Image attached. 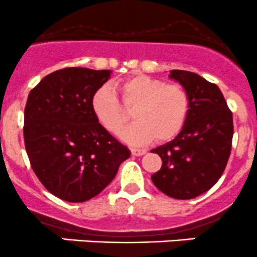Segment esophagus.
I'll return each instance as SVG.
<instances>
[{"label": "esophagus", "mask_w": 257, "mask_h": 257, "mask_svg": "<svg viewBox=\"0 0 257 257\" xmlns=\"http://www.w3.org/2000/svg\"><path fill=\"white\" fill-rule=\"evenodd\" d=\"M131 154L134 156H142V155L146 154V150L144 149H131Z\"/></svg>", "instance_id": "obj_1"}]
</instances>
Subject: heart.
<instances>
[{"instance_id": "heart-1", "label": "heart", "mask_w": 257, "mask_h": 257, "mask_svg": "<svg viewBox=\"0 0 257 257\" xmlns=\"http://www.w3.org/2000/svg\"><path fill=\"white\" fill-rule=\"evenodd\" d=\"M118 90L123 107L132 110L136 121L121 132L126 142L144 145L154 139L166 142L182 131L191 107L190 95L182 85L137 75L121 82ZM91 107L98 122L112 134H117L130 120V113L108 85L93 92Z\"/></svg>"}]
</instances>
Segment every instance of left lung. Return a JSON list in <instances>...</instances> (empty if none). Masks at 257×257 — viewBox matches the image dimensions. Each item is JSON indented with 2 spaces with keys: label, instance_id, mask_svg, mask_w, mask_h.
<instances>
[{
  "label": "left lung",
  "instance_id": "left-lung-1",
  "mask_svg": "<svg viewBox=\"0 0 257 257\" xmlns=\"http://www.w3.org/2000/svg\"><path fill=\"white\" fill-rule=\"evenodd\" d=\"M170 78L186 88L191 107L182 131L151 151L162 160L151 180L167 196L190 200L209 191L225 170L232 144V112L220 88L197 73L172 70Z\"/></svg>",
  "mask_w": 257,
  "mask_h": 257
}]
</instances>
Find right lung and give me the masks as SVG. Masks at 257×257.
<instances>
[{"label":"right lung","mask_w":257,"mask_h":257,"mask_svg":"<svg viewBox=\"0 0 257 257\" xmlns=\"http://www.w3.org/2000/svg\"><path fill=\"white\" fill-rule=\"evenodd\" d=\"M112 71L67 67L40 81L27 98L24 139L30 164L58 199L83 202L100 194L130 150L97 121L91 97Z\"/></svg>","instance_id":"add662e5"}]
</instances>
